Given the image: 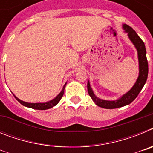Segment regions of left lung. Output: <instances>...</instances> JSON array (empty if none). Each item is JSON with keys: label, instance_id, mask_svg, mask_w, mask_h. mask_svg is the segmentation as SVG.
<instances>
[{"label": "left lung", "instance_id": "8db88e82", "mask_svg": "<svg viewBox=\"0 0 153 153\" xmlns=\"http://www.w3.org/2000/svg\"><path fill=\"white\" fill-rule=\"evenodd\" d=\"M123 28L126 33H127L129 40L132 41V44H134L135 47L137 50L140 73H139V76H138V79L135 83L134 86H132L129 91L125 93L124 95H123L117 100H101V99H99L98 97H96L95 94L93 93V90L90 86V82L88 80L87 90H88L89 95L90 96L93 102H95L97 106L104 108V109H116V108H120L129 105L139 95V93L145 85L147 77H148V61H147L146 51L144 42L142 40L140 36H138L136 31L129 25L123 24Z\"/></svg>", "mask_w": 153, "mask_h": 153}]
</instances>
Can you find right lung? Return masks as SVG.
<instances>
[{
    "mask_svg": "<svg viewBox=\"0 0 153 153\" xmlns=\"http://www.w3.org/2000/svg\"><path fill=\"white\" fill-rule=\"evenodd\" d=\"M66 84L67 83H65L64 86L63 87V90H61L59 94L55 97L54 99H53L51 101H48L47 102H36V103H30V102H24V101L21 100L20 99L17 98V97L14 96V97L16 98L17 101L21 104H22L23 106H27V107H29V108H32V109H40V110H45V109H51V108L53 107L58 103V102H60V100H61L62 97H63V93H64V89H65V86H66Z\"/></svg>",
    "mask_w": 153,
    "mask_h": 153,
    "instance_id": "right-lung-1",
    "label": "right lung"
}]
</instances>
